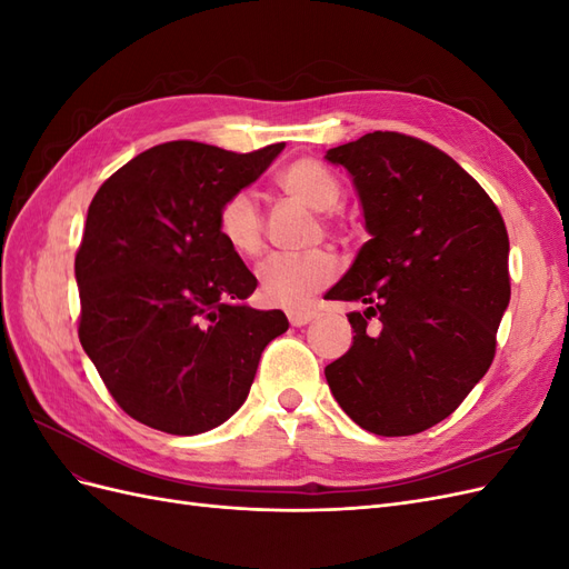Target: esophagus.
<instances>
[{"label":"esophagus","mask_w":569,"mask_h":569,"mask_svg":"<svg viewBox=\"0 0 569 569\" xmlns=\"http://www.w3.org/2000/svg\"><path fill=\"white\" fill-rule=\"evenodd\" d=\"M287 318H289V322L295 325V327H303V325H308V322L316 318V311H313V308H289Z\"/></svg>","instance_id":"1"}]
</instances>
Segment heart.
Wrapping results in <instances>:
<instances>
[{
    "label": "heart",
    "instance_id": "heart-1",
    "mask_svg": "<svg viewBox=\"0 0 569 569\" xmlns=\"http://www.w3.org/2000/svg\"><path fill=\"white\" fill-rule=\"evenodd\" d=\"M278 187L289 199L322 213V226H337L332 211L341 201V182L330 168L313 159H299L278 176ZM218 232L239 256L251 258L263 251V218L249 192H234L220 203ZM256 278L270 303L299 306L337 278V258L330 249L272 253L256 268Z\"/></svg>",
    "mask_w": 569,
    "mask_h": 569
}]
</instances>
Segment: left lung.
<instances>
[{
	"mask_svg": "<svg viewBox=\"0 0 569 569\" xmlns=\"http://www.w3.org/2000/svg\"><path fill=\"white\" fill-rule=\"evenodd\" d=\"M325 159L351 173L370 232L325 295L366 303L349 313L353 343L325 368L327 385L372 435L425 432L493 360L510 301L506 222L472 176L418 137L377 130Z\"/></svg>",
	"mask_w": 569,
	"mask_h": 569,
	"instance_id": "left-lung-1",
	"label": "left lung"
}]
</instances>
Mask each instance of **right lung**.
Here are the masks:
<instances>
[{"label": "right lung", "instance_id": "right-lung-1", "mask_svg": "<svg viewBox=\"0 0 569 569\" xmlns=\"http://www.w3.org/2000/svg\"><path fill=\"white\" fill-rule=\"evenodd\" d=\"M284 144L234 153L192 140L142 151L99 187L76 253L78 337L116 403L192 437L247 401L258 360L287 332L247 303L256 278L218 232V209Z\"/></svg>", "mask_w": 569, "mask_h": 569}]
</instances>
